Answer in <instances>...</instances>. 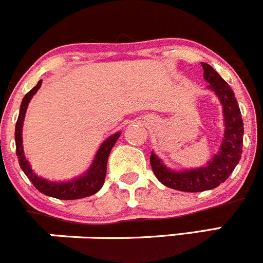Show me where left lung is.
<instances>
[{
    "instance_id": "obj_1",
    "label": "left lung",
    "mask_w": 263,
    "mask_h": 263,
    "mask_svg": "<svg viewBox=\"0 0 263 263\" xmlns=\"http://www.w3.org/2000/svg\"><path fill=\"white\" fill-rule=\"evenodd\" d=\"M202 66L204 79L210 83L209 88L220 98L223 108L225 135L219 153L210 161L206 167L183 173L173 171L163 166L153 152H151L149 157L153 173L163 185L189 193L210 191L219 186L233 173L243 152V120L235 95L230 85L212 69V66L204 62H202Z\"/></svg>"
}]
</instances>
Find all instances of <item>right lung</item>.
I'll list each match as a JSON object with an SVG mask.
<instances>
[{"label":"right lung","mask_w":263,"mask_h":263,"mask_svg":"<svg viewBox=\"0 0 263 263\" xmlns=\"http://www.w3.org/2000/svg\"><path fill=\"white\" fill-rule=\"evenodd\" d=\"M42 80L38 82L33 89H30L27 95L23 98L22 106H20L19 118H17L16 126H15V143H16V156L19 160V165L22 170L24 171L25 175L28 176L33 185L41 192V193L46 194V196L53 197L57 199H79L84 198V197H89L92 194L97 193L101 188H102L103 183H105L106 178V170H107V158L110 155L111 149L115 145L116 140L119 139L121 133H116V134L111 135L110 138L102 143V145L98 149L97 155H96L93 165L90 166L89 170L85 173V175L80 176L79 179H75L72 181H66V183H54V181H49L47 179L38 176L34 171L32 170L30 165L28 163L27 158L24 156V149H23V139H22V128L23 121H24L25 112H27L28 103L32 100L33 96L37 93L40 89Z\"/></svg>","instance_id":"1"}]
</instances>
